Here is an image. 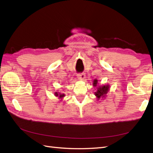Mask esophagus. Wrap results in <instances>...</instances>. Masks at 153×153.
Masks as SVG:
<instances>
[{"mask_svg":"<svg viewBox=\"0 0 153 153\" xmlns=\"http://www.w3.org/2000/svg\"><path fill=\"white\" fill-rule=\"evenodd\" d=\"M77 77H78V79H80V80H84V78H85V73H78V74H77Z\"/></svg>","mask_w":153,"mask_h":153,"instance_id":"34e87169","label":"esophagus"}]
</instances>
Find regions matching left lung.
Masks as SVG:
<instances>
[{"instance_id":"8db88e82","label":"left lung","mask_w":153,"mask_h":153,"mask_svg":"<svg viewBox=\"0 0 153 153\" xmlns=\"http://www.w3.org/2000/svg\"><path fill=\"white\" fill-rule=\"evenodd\" d=\"M97 80H94V85L96 86L97 85ZM109 90L108 85H103L102 87H99L98 88V91L95 92V95L97 96V98L100 99L101 97H104L106 94H107V92Z\"/></svg>"}]
</instances>
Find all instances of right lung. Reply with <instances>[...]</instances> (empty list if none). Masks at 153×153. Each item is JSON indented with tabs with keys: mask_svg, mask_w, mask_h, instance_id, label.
I'll list each match as a JSON object with an SVG mask.
<instances>
[{
	"mask_svg": "<svg viewBox=\"0 0 153 153\" xmlns=\"http://www.w3.org/2000/svg\"><path fill=\"white\" fill-rule=\"evenodd\" d=\"M55 96H59V94H58V93H57V92H55ZM64 94H60L59 95V98H62V97H64Z\"/></svg>",
	"mask_w": 153,
	"mask_h": 153,
	"instance_id": "right-lung-1",
	"label": "right lung"
}]
</instances>
